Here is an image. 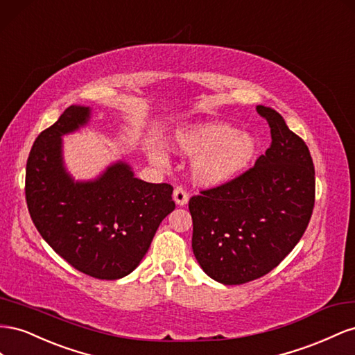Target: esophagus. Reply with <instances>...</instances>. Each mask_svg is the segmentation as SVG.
Wrapping results in <instances>:
<instances>
[{
    "instance_id": "34e87169",
    "label": "esophagus",
    "mask_w": 355,
    "mask_h": 355,
    "mask_svg": "<svg viewBox=\"0 0 355 355\" xmlns=\"http://www.w3.org/2000/svg\"><path fill=\"white\" fill-rule=\"evenodd\" d=\"M172 198H174L175 204L180 205V207H184L187 202H189V195H187V191L183 187H177L174 190V195H172Z\"/></svg>"
}]
</instances>
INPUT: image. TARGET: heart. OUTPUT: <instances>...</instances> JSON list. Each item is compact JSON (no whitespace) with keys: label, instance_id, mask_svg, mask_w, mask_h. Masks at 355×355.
<instances>
[{"label":"heart","instance_id":"1","mask_svg":"<svg viewBox=\"0 0 355 355\" xmlns=\"http://www.w3.org/2000/svg\"><path fill=\"white\" fill-rule=\"evenodd\" d=\"M171 148L184 157H195L191 178L202 187H218L234 181L256 159L259 143L250 132H241L223 121H199L178 129L171 138ZM148 157L165 162L160 150L148 144Z\"/></svg>","mask_w":355,"mask_h":355}]
</instances>
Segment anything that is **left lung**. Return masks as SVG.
Here are the masks:
<instances>
[{
	"label": "left lung",
	"mask_w": 355,
	"mask_h": 355,
	"mask_svg": "<svg viewBox=\"0 0 355 355\" xmlns=\"http://www.w3.org/2000/svg\"><path fill=\"white\" fill-rule=\"evenodd\" d=\"M272 144L256 165L230 183L189 202L191 248L209 278L226 286L266 275L305 234L315 198V171L306 144L275 110L257 105Z\"/></svg>",
	"instance_id": "1"
}]
</instances>
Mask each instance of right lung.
Segmentation results:
<instances>
[{"mask_svg":"<svg viewBox=\"0 0 355 355\" xmlns=\"http://www.w3.org/2000/svg\"><path fill=\"white\" fill-rule=\"evenodd\" d=\"M90 119L89 105H71L38 135L26 164V204L40 235L71 266L119 279L137 269L162 220L174 211V189L137 178L121 159L95 178L76 180L65 166L62 138Z\"/></svg>","mask_w":355,"mask_h":355,"instance_id":"add662e5","label":"right lung"}]
</instances>
